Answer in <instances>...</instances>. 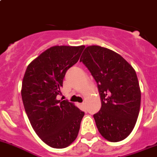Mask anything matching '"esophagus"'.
<instances>
[{
  "label": "esophagus",
  "instance_id": "1",
  "mask_svg": "<svg viewBox=\"0 0 157 157\" xmlns=\"http://www.w3.org/2000/svg\"><path fill=\"white\" fill-rule=\"evenodd\" d=\"M81 106H82V107H83V109H85V103H81Z\"/></svg>",
  "mask_w": 157,
  "mask_h": 157
}]
</instances>
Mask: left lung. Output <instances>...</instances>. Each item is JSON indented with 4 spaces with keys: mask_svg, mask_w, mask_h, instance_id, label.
Masks as SVG:
<instances>
[{
    "mask_svg": "<svg viewBox=\"0 0 157 157\" xmlns=\"http://www.w3.org/2000/svg\"><path fill=\"white\" fill-rule=\"evenodd\" d=\"M80 62L96 81L101 108L94 115L101 135L111 142L133 130L140 106V90L133 67L117 53L96 45L87 47Z\"/></svg>",
    "mask_w": 157,
    "mask_h": 157,
    "instance_id": "left-lung-1",
    "label": "left lung"
}]
</instances>
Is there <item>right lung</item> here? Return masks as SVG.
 Returning <instances> with one entry per match:
<instances>
[{"mask_svg": "<svg viewBox=\"0 0 157 157\" xmlns=\"http://www.w3.org/2000/svg\"><path fill=\"white\" fill-rule=\"evenodd\" d=\"M85 46H54L28 66L22 85L24 108L35 133L48 146L65 148L78 136L85 113L67 100L58 101L67 70Z\"/></svg>", "mask_w": 157, "mask_h": 157, "instance_id": "obj_1", "label": "right lung"}]
</instances>
